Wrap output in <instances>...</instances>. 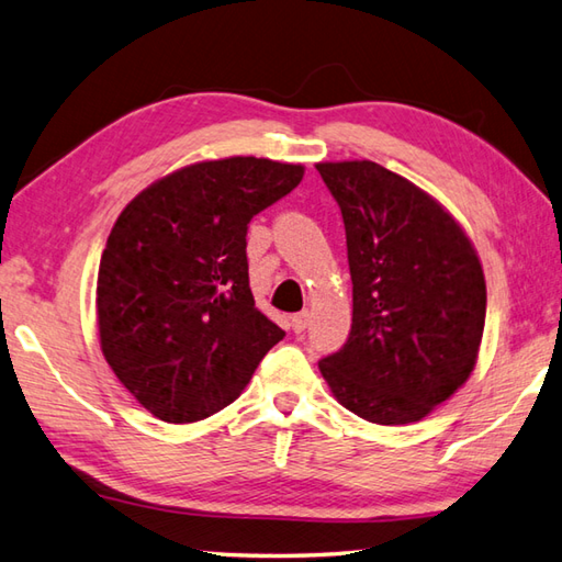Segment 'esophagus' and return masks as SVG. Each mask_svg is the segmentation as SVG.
Instances as JSON below:
<instances>
[{"label": "esophagus", "instance_id": "obj_1", "mask_svg": "<svg viewBox=\"0 0 562 562\" xmlns=\"http://www.w3.org/2000/svg\"><path fill=\"white\" fill-rule=\"evenodd\" d=\"M308 321H312V312L294 314V316H292V330H294V333H302V330H306Z\"/></svg>", "mask_w": 562, "mask_h": 562}]
</instances>
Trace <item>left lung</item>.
<instances>
[{
	"mask_svg": "<svg viewBox=\"0 0 562 562\" xmlns=\"http://www.w3.org/2000/svg\"><path fill=\"white\" fill-rule=\"evenodd\" d=\"M348 238L352 328L318 362L336 401L376 425H408L457 393L479 360L485 274L439 202L374 161H321Z\"/></svg>",
	"mask_w": 562,
	"mask_h": 562,
	"instance_id": "left-lung-1",
	"label": "left lung"
}]
</instances>
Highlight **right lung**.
<instances>
[{"instance_id": "right-lung-1", "label": "right lung", "mask_w": 562, "mask_h": 562, "mask_svg": "<svg viewBox=\"0 0 562 562\" xmlns=\"http://www.w3.org/2000/svg\"><path fill=\"white\" fill-rule=\"evenodd\" d=\"M302 178V164L198 161L115 220L97 282L101 352L154 417L183 425L226 408L284 338L250 292L246 232Z\"/></svg>"}]
</instances>
